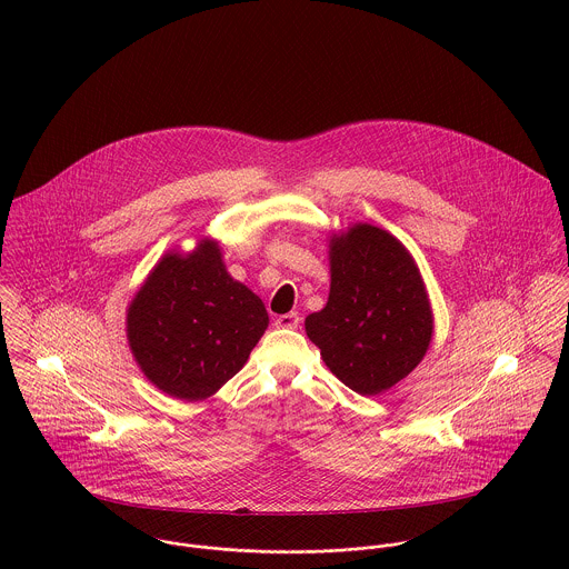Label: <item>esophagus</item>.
<instances>
[{"label": "esophagus", "instance_id": "1", "mask_svg": "<svg viewBox=\"0 0 569 569\" xmlns=\"http://www.w3.org/2000/svg\"><path fill=\"white\" fill-rule=\"evenodd\" d=\"M298 325H300V313H296V311L276 318V326L278 328H298Z\"/></svg>", "mask_w": 569, "mask_h": 569}]
</instances>
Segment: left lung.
Masks as SVG:
<instances>
[{
    "instance_id": "8db88e82",
    "label": "left lung",
    "mask_w": 569,
    "mask_h": 569,
    "mask_svg": "<svg viewBox=\"0 0 569 569\" xmlns=\"http://www.w3.org/2000/svg\"><path fill=\"white\" fill-rule=\"evenodd\" d=\"M330 293L307 318L328 370L361 397L390 390L425 357L433 318L420 271L390 232L357 223L330 239Z\"/></svg>"
}]
</instances>
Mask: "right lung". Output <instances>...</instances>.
<instances>
[{"instance_id":"right-lung-1","label":"right lung","mask_w":569,"mask_h":569,"mask_svg":"<svg viewBox=\"0 0 569 569\" xmlns=\"http://www.w3.org/2000/svg\"><path fill=\"white\" fill-rule=\"evenodd\" d=\"M269 325L262 300L237 282L214 241L166 253L129 305L131 352L168 397L201 401L228 383Z\"/></svg>"}]
</instances>
